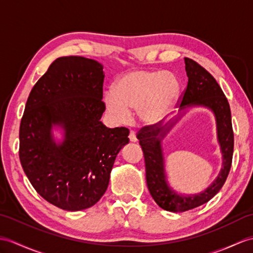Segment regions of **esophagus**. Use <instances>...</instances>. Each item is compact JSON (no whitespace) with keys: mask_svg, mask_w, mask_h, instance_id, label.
Wrapping results in <instances>:
<instances>
[{"mask_svg":"<svg viewBox=\"0 0 253 253\" xmlns=\"http://www.w3.org/2000/svg\"><path fill=\"white\" fill-rule=\"evenodd\" d=\"M128 138H129V140L131 141V142H136V141H137L136 132L132 131V130H130V132H129V136H128Z\"/></svg>","mask_w":253,"mask_h":253,"instance_id":"34e87169","label":"esophagus"}]
</instances>
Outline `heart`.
Returning <instances> with one entry per match:
<instances>
[{
    "label": "heart",
    "instance_id": "b5f03b06",
    "mask_svg": "<svg viewBox=\"0 0 253 253\" xmlns=\"http://www.w3.org/2000/svg\"><path fill=\"white\" fill-rule=\"evenodd\" d=\"M178 93L179 84L172 73L134 70L116 81L112 92L104 96V104L117 123H127L131 111H137L143 125L153 126L166 119Z\"/></svg>",
    "mask_w": 253,
    "mask_h": 253
}]
</instances>
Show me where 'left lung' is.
<instances>
[{"label": "left lung", "mask_w": 253, "mask_h": 253, "mask_svg": "<svg viewBox=\"0 0 253 253\" xmlns=\"http://www.w3.org/2000/svg\"><path fill=\"white\" fill-rule=\"evenodd\" d=\"M184 61L189 81L178 102H180L181 110L191 105H204L212 110L215 115L218 139L223 154V168L218 178L203 193L191 196L178 195L167 185L161 141L180 116L164 127L161 126L162 123H158L153 126L141 128L137 133V138L144 155L148 189L158 206L171 212H183L209 202L225 183L232 166L234 151L231 109L224 92L213 76L201 64L186 57Z\"/></svg>", "instance_id": "1"}]
</instances>
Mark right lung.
<instances>
[{
  "label": "right lung",
  "mask_w": 253,
  "mask_h": 253,
  "mask_svg": "<svg viewBox=\"0 0 253 253\" xmlns=\"http://www.w3.org/2000/svg\"><path fill=\"white\" fill-rule=\"evenodd\" d=\"M104 74L96 60L60 57L33 86L19 128V158L34 190L56 207L93 206L109 185L116 155L129 142L126 127L108 128ZM52 125L65 129L56 145Z\"/></svg>",
  "instance_id": "add662e5"
}]
</instances>
